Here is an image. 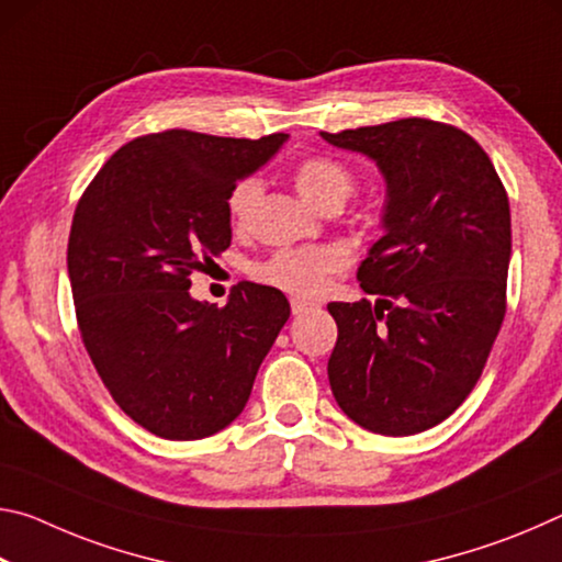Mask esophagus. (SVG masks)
Segmentation results:
<instances>
[{
    "label": "esophagus",
    "instance_id": "obj_1",
    "mask_svg": "<svg viewBox=\"0 0 562 562\" xmlns=\"http://www.w3.org/2000/svg\"><path fill=\"white\" fill-rule=\"evenodd\" d=\"M290 307H292V315H304V312L312 310V307H317V304H315V302H310V300H300V297H294V300L290 302Z\"/></svg>",
    "mask_w": 562,
    "mask_h": 562
}]
</instances>
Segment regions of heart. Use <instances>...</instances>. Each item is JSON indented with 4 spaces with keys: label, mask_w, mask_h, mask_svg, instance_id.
<instances>
[{
    "label": "heart",
    "mask_w": 562,
    "mask_h": 562,
    "mask_svg": "<svg viewBox=\"0 0 562 562\" xmlns=\"http://www.w3.org/2000/svg\"><path fill=\"white\" fill-rule=\"evenodd\" d=\"M294 188L302 195V201L317 207L345 205L347 198L355 190V176L351 170L327 156L304 158L294 168ZM260 198V183L252 178H245L227 195V215L235 227H245L255 211V203ZM347 265V252L337 245H317L302 247V250H280L270 255L268 260L255 268V278L265 284H272L282 292L300 294V297H315L327 288L329 278Z\"/></svg>",
    "instance_id": "1"
}]
</instances>
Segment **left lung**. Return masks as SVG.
<instances>
[{"label":"left lung","mask_w":562,"mask_h":562,"mask_svg":"<svg viewBox=\"0 0 562 562\" xmlns=\"http://www.w3.org/2000/svg\"><path fill=\"white\" fill-rule=\"evenodd\" d=\"M372 158L386 183L384 235L357 280L374 302H329L327 374L361 429L412 436L449 418L486 367L506 317L510 207L461 128L429 119L319 133Z\"/></svg>","instance_id":"left-lung-1"}]
</instances>
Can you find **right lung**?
Instances as JSON below:
<instances>
[{
  "label": "right lung",
  "instance_id": "right-lung-1",
  "mask_svg": "<svg viewBox=\"0 0 562 562\" xmlns=\"http://www.w3.org/2000/svg\"><path fill=\"white\" fill-rule=\"evenodd\" d=\"M284 140L150 133L121 146L76 205L66 265L83 347L113 402L160 439L233 424L290 317L268 284H237L225 307L188 292L231 247V190Z\"/></svg>",
  "mask_w": 562,
  "mask_h": 562
}]
</instances>
